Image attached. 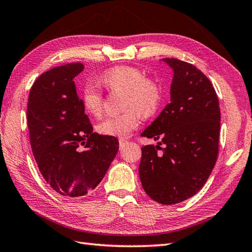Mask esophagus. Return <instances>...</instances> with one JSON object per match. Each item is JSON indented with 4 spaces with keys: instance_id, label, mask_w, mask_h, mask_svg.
I'll list each match as a JSON object with an SVG mask.
<instances>
[{
    "instance_id": "1",
    "label": "esophagus",
    "mask_w": 252,
    "mask_h": 252,
    "mask_svg": "<svg viewBox=\"0 0 252 252\" xmlns=\"http://www.w3.org/2000/svg\"><path fill=\"white\" fill-rule=\"evenodd\" d=\"M119 142H120V147H121V148H124L125 145L127 144V141L124 140V139H120Z\"/></svg>"
}]
</instances>
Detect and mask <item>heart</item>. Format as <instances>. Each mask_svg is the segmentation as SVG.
<instances>
[{
  "instance_id": "1",
  "label": "heart",
  "mask_w": 252,
  "mask_h": 252,
  "mask_svg": "<svg viewBox=\"0 0 252 252\" xmlns=\"http://www.w3.org/2000/svg\"><path fill=\"white\" fill-rule=\"evenodd\" d=\"M102 85L110 92L123 93L122 108L124 113L104 117L96 129L103 136L124 139L138 128L140 114L144 117L152 115L158 110L161 88L153 77L144 76L143 71L136 66H116L100 79ZM83 107L87 113L98 116L103 108V96L99 89L87 84L82 94Z\"/></svg>"
}]
</instances>
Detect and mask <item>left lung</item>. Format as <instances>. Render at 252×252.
<instances>
[{
	"instance_id": "left-lung-1",
	"label": "left lung",
	"mask_w": 252,
	"mask_h": 252,
	"mask_svg": "<svg viewBox=\"0 0 252 252\" xmlns=\"http://www.w3.org/2000/svg\"><path fill=\"white\" fill-rule=\"evenodd\" d=\"M163 61L173 71L170 102L141 133L160 142L141 148L139 176L151 198L173 205L194 196L214 169L221 114L215 88L202 71L175 58Z\"/></svg>"
}]
</instances>
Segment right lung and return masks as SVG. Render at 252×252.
Wrapping results in <instances>:
<instances>
[{"label":"right lung","instance_id":"right-lung-1","mask_svg":"<svg viewBox=\"0 0 252 252\" xmlns=\"http://www.w3.org/2000/svg\"><path fill=\"white\" fill-rule=\"evenodd\" d=\"M83 70L76 63L44 72L33 83L27 109L38 169L54 191L71 198L92 193L119 151L115 137L93 132L74 83Z\"/></svg>","mask_w":252,"mask_h":252}]
</instances>
